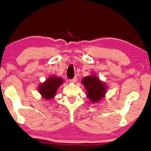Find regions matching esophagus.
<instances>
[{
	"instance_id": "34e87169",
	"label": "esophagus",
	"mask_w": 151,
	"mask_h": 151,
	"mask_svg": "<svg viewBox=\"0 0 151 151\" xmlns=\"http://www.w3.org/2000/svg\"><path fill=\"white\" fill-rule=\"evenodd\" d=\"M76 81H77V78H74L73 79H70L68 80V82H69L70 83H75Z\"/></svg>"
}]
</instances>
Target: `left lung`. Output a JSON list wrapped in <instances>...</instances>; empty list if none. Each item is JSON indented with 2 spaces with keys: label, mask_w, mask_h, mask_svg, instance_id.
I'll use <instances>...</instances> for the list:
<instances>
[{
  "label": "left lung",
  "mask_w": 151,
  "mask_h": 151,
  "mask_svg": "<svg viewBox=\"0 0 151 151\" xmlns=\"http://www.w3.org/2000/svg\"><path fill=\"white\" fill-rule=\"evenodd\" d=\"M82 83L87 89V96L92 103H97L104 97L107 87L96 76H86L82 80Z\"/></svg>",
  "instance_id": "obj_1"
}]
</instances>
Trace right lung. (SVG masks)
Here are the masks:
<instances>
[{"label":"right lung","instance_id":"obj_1","mask_svg":"<svg viewBox=\"0 0 151 151\" xmlns=\"http://www.w3.org/2000/svg\"><path fill=\"white\" fill-rule=\"evenodd\" d=\"M63 84L62 78L55 77L52 76L47 78L46 82L41 84L38 88L39 92L42 96L46 100H50L54 98L56 91L60 85Z\"/></svg>","mask_w":151,"mask_h":151}]
</instances>
